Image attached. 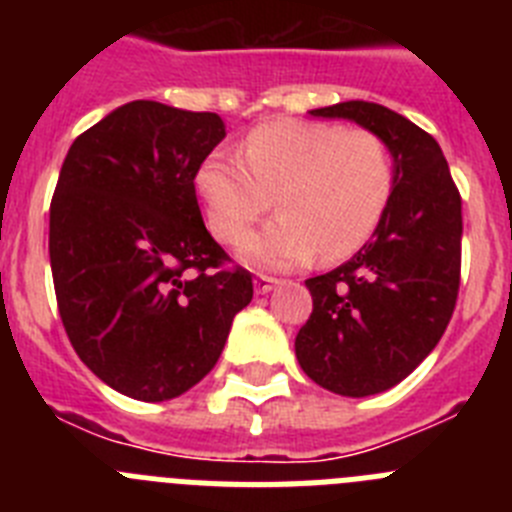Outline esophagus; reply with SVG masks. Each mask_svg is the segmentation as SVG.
Segmentation results:
<instances>
[{"mask_svg": "<svg viewBox=\"0 0 512 512\" xmlns=\"http://www.w3.org/2000/svg\"><path fill=\"white\" fill-rule=\"evenodd\" d=\"M279 279L274 277H266V274H259V277L253 279V289H256V295H269L271 289L277 287Z\"/></svg>", "mask_w": 512, "mask_h": 512, "instance_id": "1", "label": "esophagus"}]
</instances>
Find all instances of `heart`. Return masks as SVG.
I'll list each match as a JSON object with an SVG mask.
<instances>
[{"label": "heart", "mask_w": 512, "mask_h": 512, "mask_svg": "<svg viewBox=\"0 0 512 512\" xmlns=\"http://www.w3.org/2000/svg\"><path fill=\"white\" fill-rule=\"evenodd\" d=\"M395 189V158L382 135L333 122L279 120L253 128L241 156L217 148L194 169V192L217 241L238 243L277 194L279 212L243 243L261 269L346 259L382 223Z\"/></svg>", "instance_id": "b5f03b06"}]
</instances>
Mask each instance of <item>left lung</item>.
<instances>
[{
    "instance_id": "obj_1",
    "label": "left lung",
    "mask_w": 512,
    "mask_h": 512,
    "mask_svg": "<svg viewBox=\"0 0 512 512\" xmlns=\"http://www.w3.org/2000/svg\"><path fill=\"white\" fill-rule=\"evenodd\" d=\"M382 135L395 189L372 241L307 279L312 315L295 338L302 372L343 397L390 390L431 354L459 295L461 197L433 135L382 104L310 110Z\"/></svg>"
}]
</instances>
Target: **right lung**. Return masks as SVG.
Listing matches in <instances>:
<instances>
[{"label": "right lung", "mask_w": 512, "mask_h": 512, "mask_svg": "<svg viewBox=\"0 0 512 512\" xmlns=\"http://www.w3.org/2000/svg\"><path fill=\"white\" fill-rule=\"evenodd\" d=\"M223 138L215 112L135 99L81 133L58 174L48 251L63 328L133 400H171L210 374L253 297L194 194V169Z\"/></svg>", "instance_id": "right-lung-1"}]
</instances>
